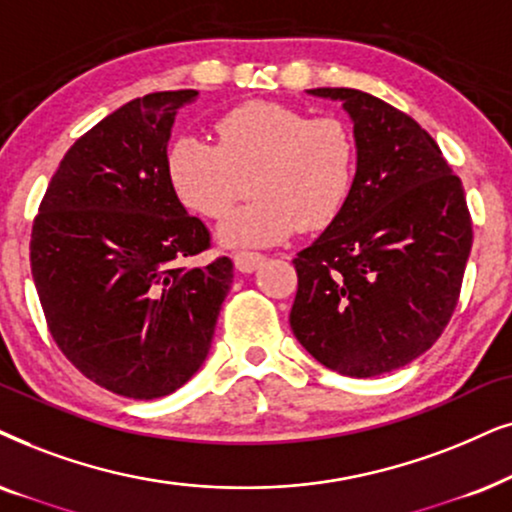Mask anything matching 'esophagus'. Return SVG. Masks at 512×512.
<instances>
[{
  "instance_id": "1",
  "label": "esophagus",
  "mask_w": 512,
  "mask_h": 512,
  "mask_svg": "<svg viewBox=\"0 0 512 512\" xmlns=\"http://www.w3.org/2000/svg\"><path fill=\"white\" fill-rule=\"evenodd\" d=\"M264 260H267V257H264L262 252L241 250V252H236V255H234V267L241 271V274H252V271L262 267Z\"/></svg>"
}]
</instances>
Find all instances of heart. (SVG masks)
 <instances>
[{
	"mask_svg": "<svg viewBox=\"0 0 512 512\" xmlns=\"http://www.w3.org/2000/svg\"><path fill=\"white\" fill-rule=\"evenodd\" d=\"M215 145L180 138L166 173L185 208L220 220L248 192L255 199L220 227L227 245H274L342 213L356 177V142L344 121L276 102H245L215 121Z\"/></svg>",
	"mask_w": 512,
	"mask_h": 512,
	"instance_id": "b5f03b06",
	"label": "heart"
}]
</instances>
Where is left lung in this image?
<instances>
[{
    "label": "left lung",
    "instance_id": "1",
    "mask_svg": "<svg viewBox=\"0 0 512 512\" xmlns=\"http://www.w3.org/2000/svg\"><path fill=\"white\" fill-rule=\"evenodd\" d=\"M353 121L349 201L292 260L297 342L339 374L379 377L431 349L459 302L473 245L461 180L405 112L356 88H311Z\"/></svg>",
    "mask_w": 512,
    "mask_h": 512
}]
</instances>
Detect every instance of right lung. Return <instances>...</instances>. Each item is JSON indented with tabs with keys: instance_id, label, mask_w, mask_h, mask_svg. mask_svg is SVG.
<instances>
[{
	"instance_id": "add662e5",
	"label": "right lung",
	"mask_w": 512,
	"mask_h": 512,
	"mask_svg": "<svg viewBox=\"0 0 512 512\" xmlns=\"http://www.w3.org/2000/svg\"><path fill=\"white\" fill-rule=\"evenodd\" d=\"M199 91H161L112 112L67 149L32 224L30 264L58 349L107 391L173 393L210 351L234 264L187 260L210 234L168 182L177 109Z\"/></svg>"
}]
</instances>
